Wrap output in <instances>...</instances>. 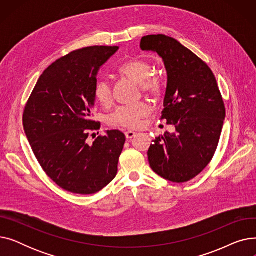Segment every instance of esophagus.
Instances as JSON below:
<instances>
[{"mask_svg":"<svg viewBox=\"0 0 256 256\" xmlns=\"http://www.w3.org/2000/svg\"><path fill=\"white\" fill-rule=\"evenodd\" d=\"M136 132H132V130H128V132H126V139H132V138H134L136 136Z\"/></svg>","mask_w":256,"mask_h":256,"instance_id":"esophagus-1","label":"esophagus"}]
</instances>
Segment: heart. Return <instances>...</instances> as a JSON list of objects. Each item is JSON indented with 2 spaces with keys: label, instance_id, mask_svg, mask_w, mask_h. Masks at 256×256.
<instances>
[{
  "label": "heart",
  "instance_id": "b5f03b06",
  "mask_svg": "<svg viewBox=\"0 0 256 256\" xmlns=\"http://www.w3.org/2000/svg\"><path fill=\"white\" fill-rule=\"evenodd\" d=\"M118 72L135 80L147 96L158 98L164 90L162 78L158 74H152V66L145 59H130L119 66ZM94 96L102 106L109 104L112 102V90L109 80L104 78L98 80L94 87ZM150 112V106L143 102L136 104L120 106L108 116V124L113 126L135 128L140 126L141 120L148 116Z\"/></svg>",
  "mask_w": 256,
  "mask_h": 256
}]
</instances>
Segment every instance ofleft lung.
<instances>
[{
	"mask_svg": "<svg viewBox=\"0 0 256 256\" xmlns=\"http://www.w3.org/2000/svg\"><path fill=\"white\" fill-rule=\"evenodd\" d=\"M142 50L163 59L167 72L164 110L160 119L176 126L150 145L152 169L172 182L197 176L212 160L220 140L225 106L212 72L193 52L166 35L142 37Z\"/></svg>",
	"mask_w": 256,
	"mask_h": 256,
	"instance_id": "8db88e82",
	"label": "left lung"
}]
</instances>
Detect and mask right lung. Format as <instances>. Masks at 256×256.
<instances>
[{
  "instance_id": "add662e5",
  "label": "right lung",
  "mask_w": 256,
  "mask_h": 256,
  "mask_svg": "<svg viewBox=\"0 0 256 256\" xmlns=\"http://www.w3.org/2000/svg\"><path fill=\"white\" fill-rule=\"evenodd\" d=\"M118 46H89L70 52L40 76L22 116L26 136L48 176L62 189L94 194L116 176L126 136L106 130L86 141L100 124L91 120L96 76Z\"/></svg>"
}]
</instances>
